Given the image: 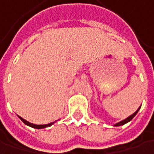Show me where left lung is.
<instances>
[{
    "label": "left lung",
    "mask_w": 154,
    "mask_h": 154,
    "mask_svg": "<svg viewBox=\"0 0 154 154\" xmlns=\"http://www.w3.org/2000/svg\"><path fill=\"white\" fill-rule=\"evenodd\" d=\"M140 107H141V106H140ZM140 107H139L138 109H137V110L136 112H134V113H133L132 115H130V116H129V117H128L127 119H123V120L119 121V123H116V124H115L114 126H115V127H119V126L125 125V124H127L128 122L131 121V120L133 119V118H134V117H135V116H136V115L137 114V112H138V110H139V109H140Z\"/></svg>",
    "instance_id": "obj_1"
}]
</instances>
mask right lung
<instances>
[{"instance_id":"obj_1","label":"right lung","mask_w":154,"mask_h":154,"mask_svg":"<svg viewBox=\"0 0 154 154\" xmlns=\"http://www.w3.org/2000/svg\"><path fill=\"white\" fill-rule=\"evenodd\" d=\"M18 116V115H17ZM18 118L26 125V126H29V127H31V128H36V129H41V128H49V127H51L52 124H54L56 121H54V122H51V123H49V124H45V125H35V124H33V123H30V122H28L27 120H26V119H24L23 118H21L20 116H18ZM60 120V119H59Z\"/></svg>"}]
</instances>
